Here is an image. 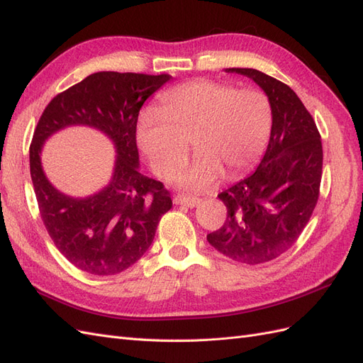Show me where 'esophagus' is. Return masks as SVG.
<instances>
[{
	"label": "esophagus",
	"mask_w": 363,
	"mask_h": 363,
	"mask_svg": "<svg viewBox=\"0 0 363 363\" xmlns=\"http://www.w3.org/2000/svg\"><path fill=\"white\" fill-rule=\"evenodd\" d=\"M174 203L192 208L196 204H200V199H196V196H189V195H175L174 196Z\"/></svg>",
	"instance_id": "1"
}]
</instances>
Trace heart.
I'll return each mask as SVG.
<instances>
[{"label":"heart","mask_w":363,"mask_h":363,"mask_svg":"<svg viewBox=\"0 0 363 363\" xmlns=\"http://www.w3.org/2000/svg\"><path fill=\"white\" fill-rule=\"evenodd\" d=\"M272 127L268 96L212 80H195L164 92L156 112L142 113L136 140L151 168L169 177L188 159V140L199 152L177 174L184 189L203 192L238 177L265 151Z\"/></svg>","instance_id":"heart-1"}]
</instances>
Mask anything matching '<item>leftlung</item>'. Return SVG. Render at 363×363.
<instances>
[{"instance_id":"obj_1","label":"left lung","mask_w":363,"mask_h":363,"mask_svg":"<svg viewBox=\"0 0 363 363\" xmlns=\"http://www.w3.org/2000/svg\"><path fill=\"white\" fill-rule=\"evenodd\" d=\"M225 72L248 77L267 94L272 127L257 169L218 195L227 219L207 240L230 259L259 265L288 251L309 223L320 195L321 136L288 84L251 68Z\"/></svg>"}]
</instances>
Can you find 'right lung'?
I'll return each mask as SVG.
<instances>
[{
    "label": "right lung",
    "mask_w": 363,
    "mask_h": 363,
    "mask_svg": "<svg viewBox=\"0 0 363 363\" xmlns=\"http://www.w3.org/2000/svg\"><path fill=\"white\" fill-rule=\"evenodd\" d=\"M172 79L168 74L101 71L54 96L30 145V174L42 221L54 245L74 267L94 276L123 272L145 255L162 215L172 207L163 184L139 171L136 124L140 107ZM84 125L109 138L114 172L87 197L59 191L41 167L43 144L59 130Z\"/></svg>",
    "instance_id": "obj_1"
}]
</instances>
